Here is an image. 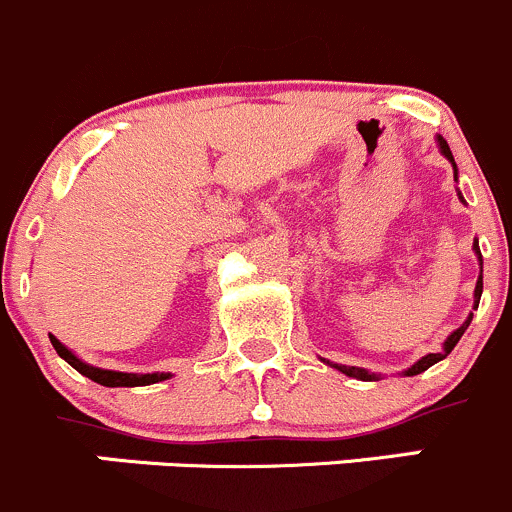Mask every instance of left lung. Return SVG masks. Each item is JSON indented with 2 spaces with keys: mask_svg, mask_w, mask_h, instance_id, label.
I'll return each instance as SVG.
<instances>
[{
  "mask_svg": "<svg viewBox=\"0 0 512 512\" xmlns=\"http://www.w3.org/2000/svg\"><path fill=\"white\" fill-rule=\"evenodd\" d=\"M438 144H440V151H443L445 154V159H450V164H453V169H455V159H453V154H450V146H448V141L443 139V136H438ZM473 249H475V254H478V258H480V249H478V241H475L473 244ZM480 293H483V258H480V278H478V283H475V308H478V303H480ZM470 321H473V313H470L468 316V321L463 323V326L460 328H455L453 333H450L448 336V341L443 343V351L440 353H428V356H423L421 361L416 363V366H411L406 371V376H418V373H423V371H428L430 366H433V363H438V361H443L445 356H448L450 351H453L455 348V343L460 341V336H463L465 333V328L470 326ZM338 371L341 373H346V376H351V378H358V381H373V373H368L366 368H356V366H336Z\"/></svg>",
  "mask_w": 512,
  "mask_h": 512,
  "instance_id": "8db88e82",
  "label": "left lung"
}]
</instances>
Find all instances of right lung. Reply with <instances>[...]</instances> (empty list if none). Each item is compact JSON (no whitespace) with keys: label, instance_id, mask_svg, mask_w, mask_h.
<instances>
[{"label":"right lung","instance_id":"obj_1","mask_svg":"<svg viewBox=\"0 0 512 512\" xmlns=\"http://www.w3.org/2000/svg\"><path fill=\"white\" fill-rule=\"evenodd\" d=\"M49 341H52L54 351H57L59 356L69 363V366L77 368L82 376L91 378V381L101 383V386H106V388L149 386V383H159V381H166V378H169V373H141L139 376V373H119V371H104V368H94V366H89V363L79 361V358L74 356L67 346H62V343H59L54 336H49Z\"/></svg>","mask_w":512,"mask_h":512}]
</instances>
